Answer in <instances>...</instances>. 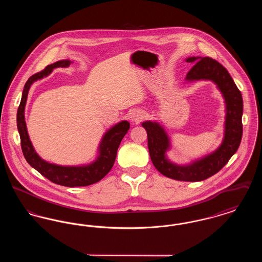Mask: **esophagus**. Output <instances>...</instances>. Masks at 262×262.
Here are the masks:
<instances>
[{"label":"esophagus","mask_w":262,"mask_h":262,"mask_svg":"<svg viewBox=\"0 0 262 262\" xmlns=\"http://www.w3.org/2000/svg\"><path fill=\"white\" fill-rule=\"evenodd\" d=\"M144 117H145V114L143 111H141V110H136V111H134V112L132 113V115H130V120L133 121V122H135V123H139V122H141L143 119H144Z\"/></svg>","instance_id":"1"}]
</instances>
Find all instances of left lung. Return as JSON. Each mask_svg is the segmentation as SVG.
Listing matches in <instances>:
<instances>
[{
    "instance_id": "obj_1",
    "label": "left lung",
    "mask_w": 262,
    "mask_h": 262,
    "mask_svg": "<svg viewBox=\"0 0 262 262\" xmlns=\"http://www.w3.org/2000/svg\"><path fill=\"white\" fill-rule=\"evenodd\" d=\"M187 62L195 64L187 73V81L211 80L222 93L226 104L224 137L221 145L208 155L187 165L171 162L166 153L171 148L170 138L164 126L146 121L141 125L147 133L150 158L155 168L170 179L184 182H200L218 173L237 152L243 136V97L233 78L224 67L209 57H189Z\"/></svg>"
}]
</instances>
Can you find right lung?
I'll use <instances>...</instances> for the list:
<instances>
[{"instance_id": "obj_1", "label": "right lung", "mask_w": 262, "mask_h": 262, "mask_svg": "<svg viewBox=\"0 0 262 262\" xmlns=\"http://www.w3.org/2000/svg\"><path fill=\"white\" fill-rule=\"evenodd\" d=\"M70 60L54 62L45 68L44 71L30 76L25 83L21 101L16 115L17 129L20 137L23 153L28 164L51 182L64 187H85L95 184L110 172L117 156V150L129 129V123L122 121L109 128L102 137L98 147V156L92 163L80 166H62L47 162L42 159L34 149L27 133L25 123V109L28 91L33 82L50 75L57 68H68Z\"/></svg>"}]
</instances>
